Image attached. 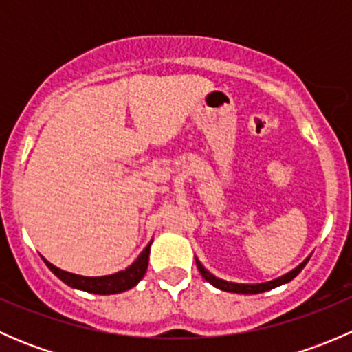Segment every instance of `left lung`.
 <instances>
[{"mask_svg": "<svg viewBox=\"0 0 352 352\" xmlns=\"http://www.w3.org/2000/svg\"><path fill=\"white\" fill-rule=\"evenodd\" d=\"M308 261H310V257L305 258V261L301 262L300 265H296V267H294L293 271L286 272V274L279 276V278L272 279V281L257 283V285H243V283H232V281H225V279H221V278H216V276L211 274V272H209L208 269H206L204 265H202L201 262H199V258L196 257L197 269H199V272H201V276L206 279V281L211 283L212 286L218 287V289H221V291H228V293H242V294L264 293V291L274 289V287H278V286H281V285H286V283H289L291 279H294L298 274H300L301 269H303L305 265H307Z\"/></svg>", "mask_w": 352, "mask_h": 352, "instance_id": "obj_1", "label": "left lung"}]
</instances>
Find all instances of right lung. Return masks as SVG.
<instances>
[{
	"mask_svg": "<svg viewBox=\"0 0 352 352\" xmlns=\"http://www.w3.org/2000/svg\"><path fill=\"white\" fill-rule=\"evenodd\" d=\"M153 243L151 240L150 243L144 247V250L138 255L136 261L126 267L124 271L116 272V274H109V276H95V278H90V276H80V274H73V272L63 271V269L56 267L54 264H51L49 261H45L42 257V261L45 262L49 269L61 279L63 283H66L69 287H74V289H81L87 291V293H94V294H117L122 293V291L131 289L138 285V283L143 279V276L146 274L148 269V261H150V247Z\"/></svg>",
	"mask_w": 352,
	"mask_h": 352,
	"instance_id": "right-lung-1",
	"label": "right lung"
}]
</instances>
